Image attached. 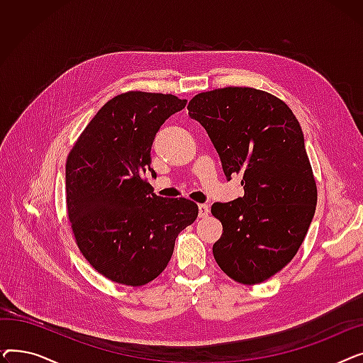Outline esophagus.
Returning <instances> with one entry per match:
<instances>
[{"label":"esophagus","instance_id":"esophagus-1","mask_svg":"<svg viewBox=\"0 0 363 363\" xmlns=\"http://www.w3.org/2000/svg\"><path fill=\"white\" fill-rule=\"evenodd\" d=\"M211 213V208L207 204H199V218H207Z\"/></svg>","mask_w":363,"mask_h":363}]
</instances>
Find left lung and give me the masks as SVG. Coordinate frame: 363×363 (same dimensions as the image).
Masks as SVG:
<instances>
[{
  "label": "left lung",
  "instance_id": "1",
  "mask_svg": "<svg viewBox=\"0 0 363 363\" xmlns=\"http://www.w3.org/2000/svg\"><path fill=\"white\" fill-rule=\"evenodd\" d=\"M188 114L211 137L226 179L242 177V197L212 206L223 226L213 256L234 281L260 284L291 262L315 215L316 182L300 123L275 95L245 86L200 92Z\"/></svg>",
  "mask_w": 363,
  "mask_h": 363
}]
</instances>
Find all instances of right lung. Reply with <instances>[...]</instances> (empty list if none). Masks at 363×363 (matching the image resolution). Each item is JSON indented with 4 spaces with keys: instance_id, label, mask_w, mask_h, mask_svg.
<instances>
[{
    "instance_id": "add662e5",
    "label": "right lung",
    "mask_w": 363,
    "mask_h": 363,
    "mask_svg": "<svg viewBox=\"0 0 363 363\" xmlns=\"http://www.w3.org/2000/svg\"><path fill=\"white\" fill-rule=\"evenodd\" d=\"M186 100L129 91L107 101L69 152L66 203L72 231L92 268L113 282L140 287L157 278L178 234L199 206L163 199L144 178L160 126Z\"/></svg>"
}]
</instances>
